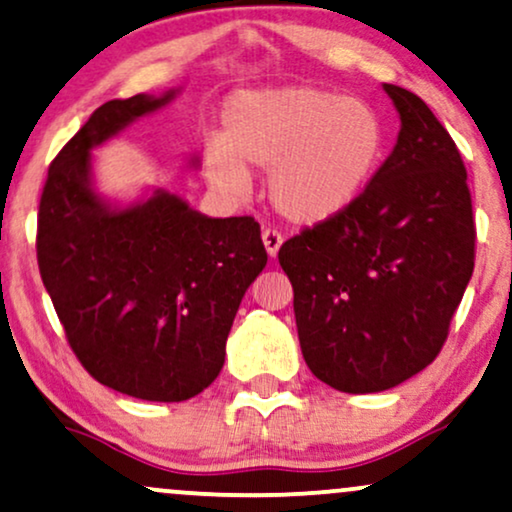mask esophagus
<instances>
[{
    "instance_id": "1",
    "label": "esophagus",
    "mask_w": 512,
    "mask_h": 512,
    "mask_svg": "<svg viewBox=\"0 0 512 512\" xmlns=\"http://www.w3.org/2000/svg\"><path fill=\"white\" fill-rule=\"evenodd\" d=\"M262 241H264V248H267V255L276 257L278 248H281L283 243V234L278 229H274V226H267V229L262 231Z\"/></svg>"
}]
</instances>
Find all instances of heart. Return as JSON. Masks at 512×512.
Masks as SVG:
<instances>
[{
	"label": "heart",
	"instance_id": "b5f03b06",
	"mask_svg": "<svg viewBox=\"0 0 512 512\" xmlns=\"http://www.w3.org/2000/svg\"><path fill=\"white\" fill-rule=\"evenodd\" d=\"M383 122L366 101L319 87L238 92L224 103L222 134L205 141L203 167L219 191L241 193L248 167L269 170L271 203L312 224L354 203L383 155Z\"/></svg>",
	"mask_w": 512,
	"mask_h": 512
}]
</instances>
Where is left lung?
Returning <instances> with one entry per match:
<instances>
[{
    "label": "left lung",
    "instance_id": "1",
    "mask_svg": "<svg viewBox=\"0 0 512 512\" xmlns=\"http://www.w3.org/2000/svg\"><path fill=\"white\" fill-rule=\"evenodd\" d=\"M401 129L390 158L338 215L278 250L302 357L340 392H383L442 352L475 269L468 172L423 99L385 84Z\"/></svg>",
    "mask_w": 512,
    "mask_h": 512
}]
</instances>
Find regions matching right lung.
Segmentation results:
<instances>
[{
	"instance_id": "add662e5",
	"label": "right lung",
	"mask_w": 512,
	"mask_h": 512,
	"mask_svg": "<svg viewBox=\"0 0 512 512\" xmlns=\"http://www.w3.org/2000/svg\"><path fill=\"white\" fill-rule=\"evenodd\" d=\"M172 96L96 108L49 165L37 215V264L70 349L101 385L146 401L191 399L217 378L267 264L255 217H205L167 191L111 210L92 191L89 151Z\"/></svg>"
}]
</instances>
